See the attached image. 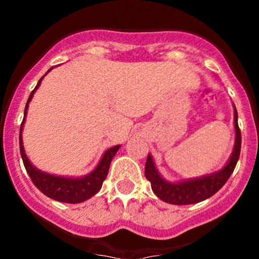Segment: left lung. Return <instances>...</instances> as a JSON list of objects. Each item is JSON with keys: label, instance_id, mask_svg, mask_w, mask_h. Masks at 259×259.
I'll list each match as a JSON object with an SVG mask.
<instances>
[{"label": "left lung", "instance_id": "8db88e82", "mask_svg": "<svg viewBox=\"0 0 259 259\" xmlns=\"http://www.w3.org/2000/svg\"><path fill=\"white\" fill-rule=\"evenodd\" d=\"M234 127H236V144H234L233 153L229 161L221 171L203 177V178L187 180L182 183L165 182L159 176L151 156L148 155L145 163V177L150 182L151 189L155 193L156 197L170 204L185 205L199 203L215 194L233 173L239 159V154H241L242 137L236 108H234Z\"/></svg>", "mask_w": 259, "mask_h": 259}]
</instances>
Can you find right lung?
<instances>
[{
	"label": "right lung",
	"mask_w": 259,
	"mask_h": 259,
	"mask_svg": "<svg viewBox=\"0 0 259 259\" xmlns=\"http://www.w3.org/2000/svg\"><path fill=\"white\" fill-rule=\"evenodd\" d=\"M42 79L44 77H41V79L38 80L36 88L33 89L32 93L30 94V98H28L27 104H26L25 106V117L26 113H27L28 103H30L31 99H32L35 91L37 90V88L40 86ZM25 117H23L22 124H21L20 127V151L21 156H22L23 165H25L26 168V171H27V174L30 176L33 184L36 185V188H37L40 192H42L45 195H48L49 198H51V199H55L57 200V202L62 203H72V204L85 202L89 198L95 195L96 193L101 189V187H103V182L105 180L106 176H108L111 160H113L116 151L119 150L120 145L113 146V148L108 149V150L105 151V154L103 155V158H101L99 165L96 166L95 170L91 171L89 176L77 179L51 176V174L44 173V171H40L38 169H36L35 166L30 163L27 156H26L22 145V138H21V132H22Z\"/></svg>",
	"instance_id": "obj_1"
}]
</instances>
